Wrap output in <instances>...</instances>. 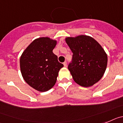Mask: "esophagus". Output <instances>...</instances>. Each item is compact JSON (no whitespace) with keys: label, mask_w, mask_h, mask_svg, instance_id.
<instances>
[{"label":"esophagus","mask_w":123,"mask_h":123,"mask_svg":"<svg viewBox=\"0 0 123 123\" xmlns=\"http://www.w3.org/2000/svg\"><path fill=\"white\" fill-rule=\"evenodd\" d=\"M63 64H64V67H67V62H64L63 63Z\"/></svg>","instance_id":"34e87169"}]
</instances>
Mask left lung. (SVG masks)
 Here are the masks:
<instances>
[{
	"instance_id": "left-lung-1",
	"label": "left lung",
	"mask_w": 123,
	"mask_h": 123,
	"mask_svg": "<svg viewBox=\"0 0 123 123\" xmlns=\"http://www.w3.org/2000/svg\"><path fill=\"white\" fill-rule=\"evenodd\" d=\"M65 41L73 53L72 62L68 69L74 80L82 87L93 86L105 72L106 52L95 39L87 35L66 37Z\"/></svg>"
}]
</instances>
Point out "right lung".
<instances>
[{
  "label": "right lung",
  "instance_id": "obj_1",
  "mask_svg": "<svg viewBox=\"0 0 123 123\" xmlns=\"http://www.w3.org/2000/svg\"><path fill=\"white\" fill-rule=\"evenodd\" d=\"M57 40L40 37L32 41L20 57V71L28 85L44 92L54 87L59 71L64 65L59 62L53 50Z\"/></svg>",
  "mask_w": 123,
  "mask_h": 123
}]
</instances>
